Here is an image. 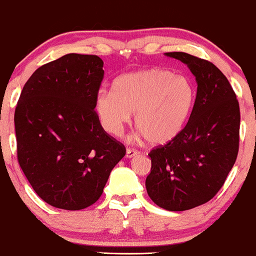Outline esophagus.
Returning <instances> with one entry per match:
<instances>
[{
  "instance_id": "34e87169",
  "label": "esophagus",
  "mask_w": 256,
  "mask_h": 256,
  "mask_svg": "<svg viewBox=\"0 0 256 256\" xmlns=\"http://www.w3.org/2000/svg\"><path fill=\"white\" fill-rule=\"evenodd\" d=\"M138 155V150L132 149V148H127V152H126V157L132 158V157H135Z\"/></svg>"
}]
</instances>
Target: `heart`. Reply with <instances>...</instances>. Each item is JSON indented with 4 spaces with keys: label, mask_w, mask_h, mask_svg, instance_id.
<instances>
[{
    "label": "heart",
    "mask_w": 256,
    "mask_h": 256,
    "mask_svg": "<svg viewBox=\"0 0 256 256\" xmlns=\"http://www.w3.org/2000/svg\"><path fill=\"white\" fill-rule=\"evenodd\" d=\"M197 90L185 76L163 68L128 73L114 92L100 90L96 112L108 134L118 136L135 112V126L149 144L164 146L182 134L194 110Z\"/></svg>",
    "instance_id": "heart-1"
}]
</instances>
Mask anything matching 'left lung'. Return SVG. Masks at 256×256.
<instances>
[{
	"label": "left lung",
	"instance_id": "obj_1",
	"mask_svg": "<svg viewBox=\"0 0 256 256\" xmlns=\"http://www.w3.org/2000/svg\"><path fill=\"white\" fill-rule=\"evenodd\" d=\"M166 54L188 66L197 98L182 134L150 150L146 188L160 208L185 211L211 200L232 170L239 152L240 107L230 82L211 62L185 52Z\"/></svg>",
	"mask_w": 256,
	"mask_h": 256
}]
</instances>
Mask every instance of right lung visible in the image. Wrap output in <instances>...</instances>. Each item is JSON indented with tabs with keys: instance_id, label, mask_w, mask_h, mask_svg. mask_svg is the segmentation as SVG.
<instances>
[{
	"instance_id": "add662e5",
	"label": "right lung",
	"mask_w": 256,
	"mask_h": 256,
	"mask_svg": "<svg viewBox=\"0 0 256 256\" xmlns=\"http://www.w3.org/2000/svg\"><path fill=\"white\" fill-rule=\"evenodd\" d=\"M102 68L96 54H65L38 68L20 92L14 118L17 160L34 192L54 208L93 205L126 155L94 110Z\"/></svg>"
}]
</instances>
